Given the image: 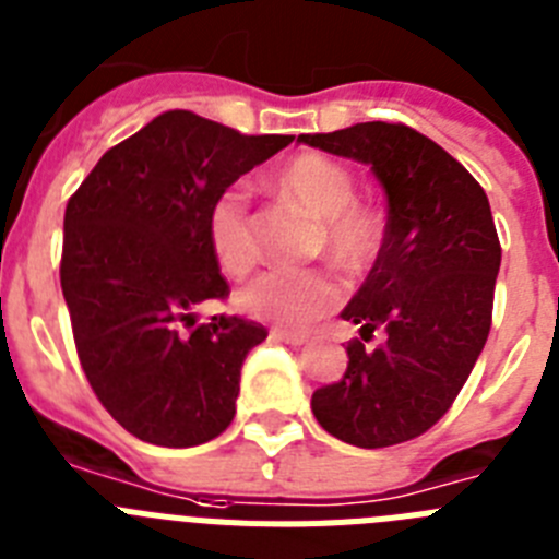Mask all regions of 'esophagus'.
I'll use <instances>...</instances> for the list:
<instances>
[{
	"instance_id": "1",
	"label": "esophagus",
	"mask_w": 559,
	"mask_h": 559,
	"mask_svg": "<svg viewBox=\"0 0 559 559\" xmlns=\"http://www.w3.org/2000/svg\"><path fill=\"white\" fill-rule=\"evenodd\" d=\"M271 338L274 341H283V344H290V347H302L308 335L305 333H296V330H283V328H274L271 330Z\"/></svg>"
}]
</instances>
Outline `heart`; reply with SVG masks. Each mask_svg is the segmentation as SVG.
<instances>
[{"instance_id": "b5f03b06", "label": "heart", "mask_w": 559, "mask_h": 559, "mask_svg": "<svg viewBox=\"0 0 559 559\" xmlns=\"http://www.w3.org/2000/svg\"><path fill=\"white\" fill-rule=\"evenodd\" d=\"M280 195L302 206L319 221L316 251L338 269L360 274L374 263L383 243V221L367 204L355 201L353 173L322 153H302L274 176ZM206 240L221 271L243 276L257 263L249 195L226 187L206 210ZM341 285L330 271H265L237 294V308L257 322L280 328H308L338 305Z\"/></svg>"}]
</instances>
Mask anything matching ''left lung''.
I'll list each match as a JSON object with an SVG mask.
<instances>
[{
  "mask_svg": "<svg viewBox=\"0 0 559 559\" xmlns=\"http://www.w3.org/2000/svg\"><path fill=\"white\" fill-rule=\"evenodd\" d=\"M369 165L386 192V229L372 271L341 310L369 341H349L347 372L316 389L319 426L355 448L426 433L451 408L490 335L501 243L490 201L471 173L403 122H358L299 140Z\"/></svg>",
  "mask_w": 559,
  "mask_h": 559,
  "instance_id": "obj_1",
  "label": "left lung"
}]
</instances>
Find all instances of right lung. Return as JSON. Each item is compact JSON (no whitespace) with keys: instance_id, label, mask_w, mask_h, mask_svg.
I'll return each mask as SVG.
<instances>
[{"instance_id":"add662e5","label":"right lung","mask_w":559,"mask_h":559,"mask_svg":"<svg viewBox=\"0 0 559 559\" xmlns=\"http://www.w3.org/2000/svg\"><path fill=\"white\" fill-rule=\"evenodd\" d=\"M192 111H165L103 153L63 215L61 288L78 358L106 412L162 448L229 428L246 355L269 330L240 316L195 324L229 285L206 240V210L290 145Z\"/></svg>"}]
</instances>
